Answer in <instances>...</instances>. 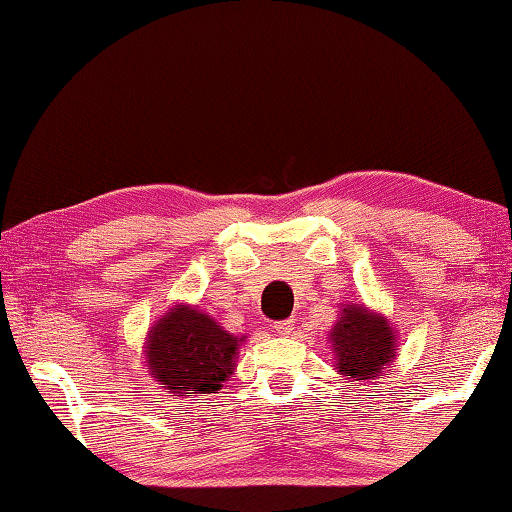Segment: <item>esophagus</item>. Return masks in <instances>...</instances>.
<instances>
[{
    "instance_id": "34e87169",
    "label": "esophagus",
    "mask_w": 512,
    "mask_h": 512,
    "mask_svg": "<svg viewBox=\"0 0 512 512\" xmlns=\"http://www.w3.org/2000/svg\"><path fill=\"white\" fill-rule=\"evenodd\" d=\"M293 329H295L293 320H284V322H277V324H275V331L280 333V336H291Z\"/></svg>"
}]
</instances>
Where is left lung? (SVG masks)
Returning <instances> with one entry per match:
<instances>
[{"mask_svg": "<svg viewBox=\"0 0 512 512\" xmlns=\"http://www.w3.org/2000/svg\"><path fill=\"white\" fill-rule=\"evenodd\" d=\"M333 367L349 383H376L389 374L398 353V331L383 313L365 304L340 306L338 320L329 331Z\"/></svg>", "mask_w": 512, "mask_h": 512, "instance_id": "8db88e82", "label": "left lung"}]
</instances>
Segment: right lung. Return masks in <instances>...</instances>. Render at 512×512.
<instances>
[{
    "mask_svg": "<svg viewBox=\"0 0 512 512\" xmlns=\"http://www.w3.org/2000/svg\"><path fill=\"white\" fill-rule=\"evenodd\" d=\"M241 342L199 306L179 302L147 331L145 365L170 396L217 394L235 374Z\"/></svg>",
    "mask_w": 512,
    "mask_h": 512,
    "instance_id": "1",
    "label": "right lung"
}]
</instances>
